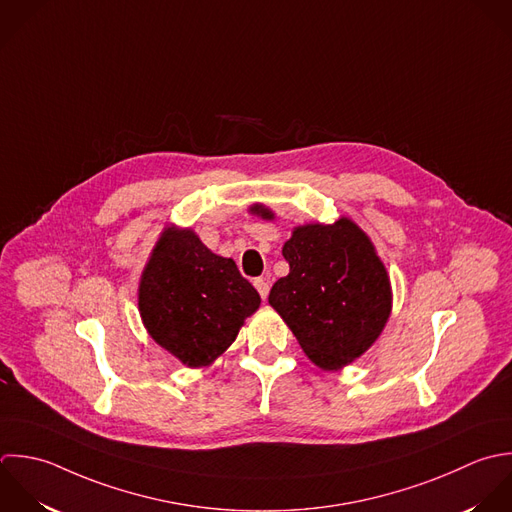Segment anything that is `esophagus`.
I'll return each mask as SVG.
<instances>
[{"mask_svg": "<svg viewBox=\"0 0 512 512\" xmlns=\"http://www.w3.org/2000/svg\"><path fill=\"white\" fill-rule=\"evenodd\" d=\"M255 289L259 291V295H261L263 299H267V295H269V281H267L265 277L255 279Z\"/></svg>", "mask_w": 512, "mask_h": 512, "instance_id": "obj_1", "label": "esophagus"}]
</instances>
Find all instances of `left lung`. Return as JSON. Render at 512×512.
<instances>
[{
	"mask_svg": "<svg viewBox=\"0 0 512 512\" xmlns=\"http://www.w3.org/2000/svg\"><path fill=\"white\" fill-rule=\"evenodd\" d=\"M249 211L275 219L261 203ZM283 257L289 275L273 285L269 305L305 355L323 371H339L369 351L393 311L391 279L369 235L349 217L299 225Z\"/></svg>",
	"mask_w": 512,
	"mask_h": 512,
	"instance_id": "obj_1",
	"label": "left lung"
}]
</instances>
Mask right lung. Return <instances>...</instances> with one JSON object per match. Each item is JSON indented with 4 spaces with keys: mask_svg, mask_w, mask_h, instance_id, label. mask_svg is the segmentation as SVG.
I'll list each match as a JSON object with an SVG mask.
<instances>
[{
    "mask_svg": "<svg viewBox=\"0 0 512 512\" xmlns=\"http://www.w3.org/2000/svg\"><path fill=\"white\" fill-rule=\"evenodd\" d=\"M137 305L151 339L189 369L209 367L237 339L261 297L233 259L189 227H165L143 267Z\"/></svg>",
    "mask_w": 512,
    "mask_h": 512,
    "instance_id": "1",
    "label": "right lung"
}]
</instances>
